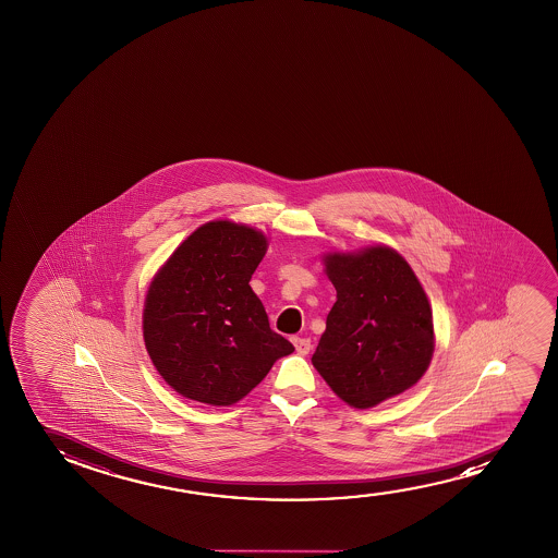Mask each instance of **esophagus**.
Listing matches in <instances>:
<instances>
[{
  "instance_id": "1",
  "label": "esophagus",
  "mask_w": 558,
  "mask_h": 558,
  "mask_svg": "<svg viewBox=\"0 0 558 558\" xmlns=\"http://www.w3.org/2000/svg\"><path fill=\"white\" fill-rule=\"evenodd\" d=\"M291 341H293V344H295V351H298L299 354H308L311 349H313L311 339H306V337H293Z\"/></svg>"
}]
</instances>
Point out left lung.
Instances as JSON below:
<instances>
[{"label":"left lung","mask_w":558,"mask_h":558,"mask_svg":"<svg viewBox=\"0 0 558 558\" xmlns=\"http://www.w3.org/2000/svg\"><path fill=\"white\" fill-rule=\"evenodd\" d=\"M337 301L313 364L337 397L374 408L420 381L433 351V313L412 268L379 245L326 257Z\"/></svg>","instance_id":"8db88e82"}]
</instances>
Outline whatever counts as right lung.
<instances>
[{
  "instance_id": "1",
  "label": "right lung",
  "mask_w": 558,
  "mask_h": 558,
  "mask_svg": "<svg viewBox=\"0 0 558 558\" xmlns=\"http://www.w3.org/2000/svg\"><path fill=\"white\" fill-rule=\"evenodd\" d=\"M267 238L229 221L194 230L161 267L143 314L146 351L169 387L230 405L255 389L293 344L270 329L250 280Z\"/></svg>"
}]
</instances>
